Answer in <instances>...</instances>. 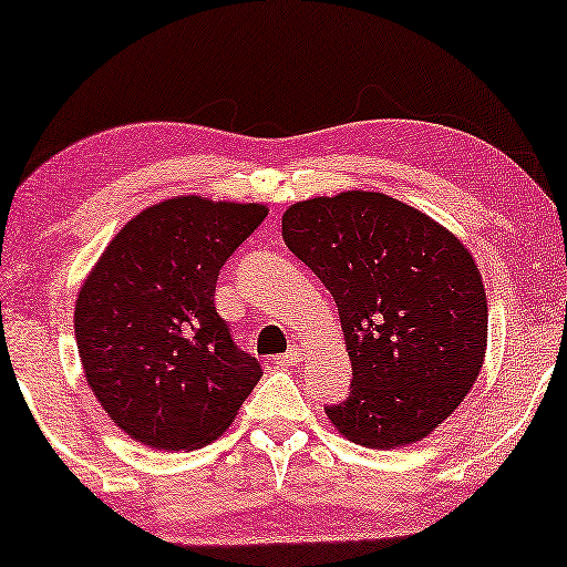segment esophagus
<instances>
[{
	"label": "esophagus",
	"mask_w": 567,
	"mask_h": 567,
	"mask_svg": "<svg viewBox=\"0 0 567 567\" xmlns=\"http://www.w3.org/2000/svg\"><path fill=\"white\" fill-rule=\"evenodd\" d=\"M299 361H303V351L299 347H293V349L286 351V354L276 357L278 367H293V364H299Z\"/></svg>",
	"instance_id": "34e87169"
}]
</instances>
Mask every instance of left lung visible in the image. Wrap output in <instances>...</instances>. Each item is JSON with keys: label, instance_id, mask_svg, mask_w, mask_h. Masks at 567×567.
Instances as JSON below:
<instances>
[{"label": "left lung", "instance_id": "obj_1", "mask_svg": "<svg viewBox=\"0 0 567 567\" xmlns=\"http://www.w3.org/2000/svg\"><path fill=\"white\" fill-rule=\"evenodd\" d=\"M281 228L339 309L351 392L323 406L333 430L369 450L430 437L485 364L487 293L470 248L374 190L293 203Z\"/></svg>", "mask_w": 567, "mask_h": 567}]
</instances>
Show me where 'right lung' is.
Listing matches in <instances>:
<instances>
[{"label":"right lung","instance_id":"1","mask_svg":"<svg viewBox=\"0 0 567 567\" xmlns=\"http://www.w3.org/2000/svg\"><path fill=\"white\" fill-rule=\"evenodd\" d=\"M268 216L264 203L175 196L130 218L74 301L85 379L130 440L200 450L234 424L261 379L216 311L230 254Z\"/></svg>","mask_w":567,"mask_h":567}]
</instances>
